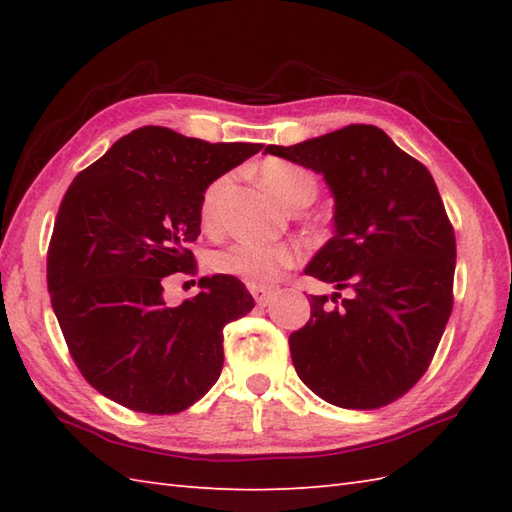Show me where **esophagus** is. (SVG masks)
Here are the masks:
<instances>
[{
  "instance_id": "esophagus-1",
  "label": "esophagus",
  "mask_w": 512,
  "mask_h": 512,
  "mask_svg": "<svg viewBox=\"0 0 512 512\" xmlns=\"http://www.w3.org/2000/svg\"><path fill=\"white\" fill-rule=\"evenodd\" d=\"M248 290H250V295L255 297L259 306H268V301L273 299V290L266 286H248Z\"/></svg>"
}]
</instances>
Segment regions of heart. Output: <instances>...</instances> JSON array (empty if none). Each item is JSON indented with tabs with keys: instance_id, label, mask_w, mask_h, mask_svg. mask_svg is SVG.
Wrapping results in <instances>:
<instances>
[{
	"instance_id": "1",
	"label": "heart",
	"mask_w": 512,
	"mask_h": 512,
	"mask_svg": "<svg viewBox=\"0 0 512 512\" xmlns=\"http://www.w3.org/2000/svg\"><path fill=\"white\" fill-rule=\"evenodd\" d=\"M257 178L275 198L290 211H301L308 206L319 191V180L306 167L286 160H266L257 169ZM231 178H215L204 189L200 198V222L215 226L220 217V202L228 189ZM301 262V250L290 244H257L248 239H237L211 257L215 273L231 275L246 281L250 286H268L281 277L284 270Z\"/></svg>"
}]
</instances>
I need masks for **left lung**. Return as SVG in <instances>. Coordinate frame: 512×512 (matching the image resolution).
Listing matches in <instances>:
<instances>
[{
  "instance_id": "8db88e82",
  "label": "left lung",
  "mask_w": 512,
  "mask_h": 512,
  "mask_svg": "<svg viewBox=\"0 0 512 512\" xmlns=\"http://www.w3.org/2000/svg\"><path fill=\"white\" fill-rule=\"evenodd\" d=\"M266 151L321 173L334 195V237L306 275L334 284L335 306L310 295L292 365L336 407H385L427 372L453 310L455 233L436 182L374 125Z\"/></svg>"
}]
</instances>
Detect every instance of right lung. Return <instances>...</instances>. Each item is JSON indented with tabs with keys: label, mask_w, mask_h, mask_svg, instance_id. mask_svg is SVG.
I'll list each match as a JSON object with an SVG mask.
<instances>
[{
	"label": "right lung",
	"mask_w": 512,
	"mask_h": 512,
	"mask_svg": "<svg viewBox=\"0 0 512 512\" xmlns=\"http://www.w3.org/2000/svg\"><path fill=\"white\" fill-rule=\"evenodd\" d=\"M262 145L206 143L147 125L105 151L65 191L48 246V292L88 383L118 405L169 416L220 378L224 325L255 301L231 275L202 277L169 308L165 277L195 275L209 184Z\"/></svg>",
	"instance_id": "add662e5"
}]
</instances>
